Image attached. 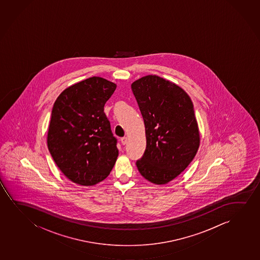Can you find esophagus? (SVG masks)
Instances as JSON below:
<instances>
[{"label":"esophagus","instance_id":"1","mask_svg":"<svg viewBox=\"0 0 260 260\" xmlns=\"http://www.w3.org/2000/svg\"><path fill=\"white\" fill-rule=\"evenodd\" d=\"M121 142L122 145H126L127 142H128V139L126 138V137H123V138H121Z\"/></svg>","mask_w":260,"mask_h":260}]
</instances>
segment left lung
Masks as SVG:
<instances>
[{
  "label": "left lung",
  "instance_id": "obj_1",
  "mask_svg": "<svg viewBox=\"0 0 260 260\" xmlns=\"http://www.w3.org/2000/svg\"><path fill=\"white\" fill-rule=\"evenodd\" d=\"M132 89L146 127V148L136 165L146 179L164 185L185 171L199 148L193 105L184 89L156 75L139 79Z\"/></svg>",
  "mask_w": 260,
  "mask_h": 260
}]
</instances>
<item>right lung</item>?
<instances>
[{
  "label": "right lung",
  "mask_w": 260,
  "mask_h": 260,
  "mask_svg": "<svg viewBox=\"0 0 260 260\" xmlns=\"http://www.w3.org/2000/svg\"><path fill=\"white\" fill-rule=\"evenodd\" d=\"M116 85L93 76L64 89L54 103L48 148L64 176L93 185L110 174L118 156L117 139L104 107Z\"/></svg>",
  "instance_id": "add662e5"
}]
</instances>
